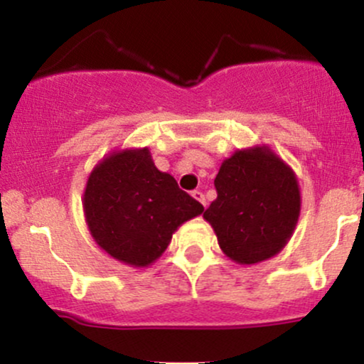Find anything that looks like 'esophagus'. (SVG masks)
I'll list each match as a JSON object with an SVG mask.
<instances>
[{
    "label": "esophagus",
    "mask_w": 364,
    "mask_h": 364,
    "mask_svg": "<svg viewBox=\"0 0 364 364\" xmlns=\"http://www.w3.org/2000/svg\"><path fill=\"white\" fill-rule=\"evenodd\" d=\"M191 196H193V198L196 200V202H200V203H202L203 207H207V202H205V195H203L202 191H200V190H193V191H191Z\"/></svg>",
    "instance_id": "1"
}]
</instances>
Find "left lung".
I'll return each instance as SVG.
<instances>
[{
  "instance_id": "left-lung-1",
  "label": "left lung",
  "mask_w": 364,
  "mask_h": 364,
  "mask_svg": "<svg viewBox=\"0 0 364 364\" xmlns=\"http://www.w3.org/2000/svg\"><path fill=\"white\" fill-rule=\"evenodd\" d=\"M214 185L217 198L203 219L225 257L253 265L281 253L301 212L294 171L270 147L255 145L224 159Z\"/></svg>"
}]
</instances>
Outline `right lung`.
<instances>
[{
  "label": "right lung",
  "instance_id": "1",
  "mask_svg": "<svg viewBox=\"0 0 364 364\" xmlns=\"http://www.w3.org/2000/svg\"><path fill=\"white\" fill-rule=\"evenodd\" d=\"M203 205L154 164L150 150H112L95 164L83 191V215L99 248L144 269L166 252L181 224Z\"/></svg>",
  "mask_w": 364,
  "mask_h": 364
}]
</instances>
